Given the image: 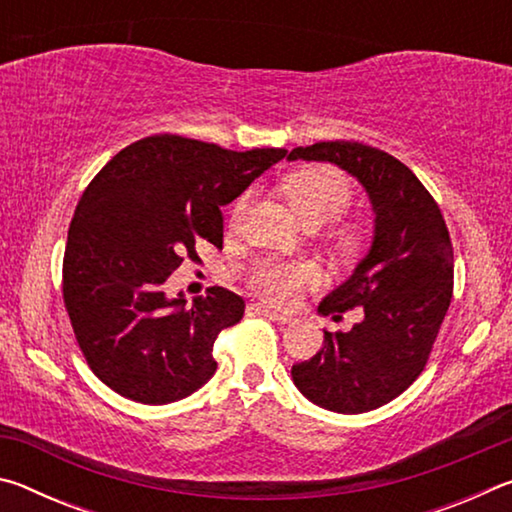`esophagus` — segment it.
<instances>
[{
    "label": "esophagus",
    "instance_id": "1",
    "mask_svg": "<svg viewBox=\"0 0 512 512\" xmlns=\"http://www.w3.org/2000/svg\"><path fill=\"white\" fill-rule=\"evenodd\" d=\"M250 309L257 311V314L266 316L268 320H275V323H280V325H287V323H291V320H293L291 316L280 314V311H273V309H268V307H264V305H253Z\"/></svg>",
    "mask_w": 512,
    "mask_h": 512
}]
</instances>
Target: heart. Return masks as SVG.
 I'll return each mask as SVG.
<instances>
[{"instance_id":"b5f03b06","label":"heart","mask_w":512,"mask_h":512,"mask_svg":"<svg viewBox=\"0 0 512 512\" xmlns=\"http://www.w3.org/2000/svg\"><path fill=\"white\" fill-rule=\"evenodd\" d=\"M282 192L300 223L332 221L348 207L352 198L348 178L332 167H309L291 173L282 183ZM316 277L318 273L311 264L266 259L250 271L248 282L268 302L287 305L293 293L314 284Z\"/></svg>"}]
</instances>
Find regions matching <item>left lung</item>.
Masks as SVG:
<instances>
[{
	"mask_svg": "<svg viewBox=\"0 0 512 512\" xmlns=\"http://www.w3.org/2000/svg\"><path fill=\"white\" fill-rule=\"evenodd\" d=\"M289 162H329L363 187L372 221L368 253L332 289L318 314L339 320L361 307L350 332H327L320 352L291 368L293 384L320 409L366 413L395 400L420 375L452 302L454 250L440 207L415 173L372 146L318 142Z\"/></svg>",
	"mask_w": 512,
	"mask_h": 512,
	"instance_id": "left-lung-1",
	"label": "left lung"
}]
</instances>
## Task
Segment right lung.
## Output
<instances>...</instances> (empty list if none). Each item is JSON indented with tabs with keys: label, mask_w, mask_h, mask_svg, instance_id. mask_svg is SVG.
I'll return each mask as SVG.
<instances>
[{
	"label": "right lung",
	"mask_w": 512,
	"mask_h": 512,
	"mask_svg": "<svg viewBox=\"0 0 512 512\" xmlns=\"http://www.w3.org/2000/svg\"><path fill=\"white\" fill-rule=\"evenodd\" d=\"M284 155L153 135L94 176L69 225L63 298L88 366L112 391L169 404L212 379L214 339L239 323L244 300L212 287L187 307L164 282L183 255L196 257V241L223 248L221 207Z\"/></svg>",
	"instance_id": "right-lung-1"
}]
</instances>
